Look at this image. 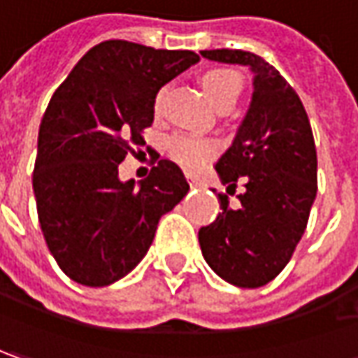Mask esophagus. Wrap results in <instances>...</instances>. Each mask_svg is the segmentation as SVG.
<instances>
[{
	"instance_id": "obj_1",
	"label": "esophagus",
	"mask_w": 358,
	"mask_h": 358,
	"mask_svg": "<svg viewBox=\"0 0 358 358\" xmlns=\"http://www.w3.org/2000/svg\"><path fill=\"white\" fill-rule=\"evenodd\" d=\"M188 182H190V186H202V182L198 178H192V176H188Z\"/></svg>"
}]
</instances>
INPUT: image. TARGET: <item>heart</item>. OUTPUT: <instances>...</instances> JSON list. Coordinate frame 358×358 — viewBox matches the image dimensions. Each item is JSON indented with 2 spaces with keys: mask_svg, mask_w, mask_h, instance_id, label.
I'll list each match as a JSON object with an SVG mask.
<instances>
[{
  "mask_svg": "<svg viewBox=\"0 0 358 358\" xmlns=\"http://www.w3.org/2000/svg\"><path fill=\"white\" fill-rule=\"evenodd\" d=\"M202 87L216 106L222 101H236L242 92V78L228 68H212L202 73ZM162 96L164 90L156 96L154 101L156 110L162 103ZM166 152L186 172H198L216 156L218 144L210 138H202L194 134H174L166 142Z\"/></svg>",
  "mask_w": 358,
  "mask_h": 358,
  "instance_id": "1",
  "label": "heart"
}]
</instances>
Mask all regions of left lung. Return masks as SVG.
I'll list each match as a JSON object with an SVG mask.
<instances>
[{
	"instance_id": "1",
	"label": "left lung",
	"mask_w": 358,
	"mask_h": 358,
	"mask_svg": "<svg viewBox=\"0 0 358 358\" xmlns=\"http://www.w3.org/2000/svg\"><path fill=\"white\" fill-rule=\"evenodd\" d=\"M202 57L248 66L255 73L252 101L232 146L216 162L228 192L244 180L241 204L218 194L216 220L202 226L204 260L226 282L258 288L288 264L317 198V148L296 92L260 55L242 50H204Z\"/></svg>"
}]
</instances>
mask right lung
I'll use <instances>...</instances> for the list:
<instances>
[{"label":"right lung","mask_w":358,"mask_h":358,"mask_svg":"<svg viewBox=\"0 0 358 358\" xmlns=\"http://www.w3.org/2000/svg\"><path fill=\"white\" fill-rule=\"evenodd\" d=\"M200 57L110 39L94 45L57 87L41 117L34 194L45 244L59 268L86 287H108L146 257L162 214L190 190L160 160L138 186L117 166L154 122L164 84Z\"/></svg>","instance_id":"1"}]
</instances>
